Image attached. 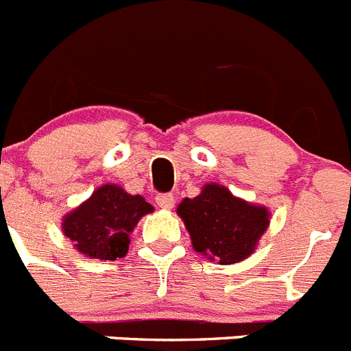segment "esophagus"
<instances>
[{
	"mask_svg": "<svg viewBox=\"0 0 351 351\" xmlns=\"http://www.w3.org/2000/svg\"><path fill=\"white\" fill-rule=\"evenodd\" d=\"M156 204L161 209H172L176 206V195L172 193H161L156 197Z\"/></svg>",
	"mask_w": 351,
	"mask_h": 351,
	"instance_id": "esophagus-1",
	"label": "esophagus"
}]
</instances>
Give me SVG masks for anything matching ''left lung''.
Segmentation results:
<instances>
[{"mask_svg": "<svg viewBox=\"0 0 351 351\" xmlns=\"http://www.w3.org/2000/svg\"><path fill=\"white\" fill-rule=\"evenodd\" d=\"M179 218L193 250L221 265L246 260L255 253L271 223V210L235 197L226 186L207 182L193 198H182Z\"/></svg>", "mask_w": 351, "mask_h": 351, "instance_id": "left-lung-1", "label": "left lung"}]
</instances>
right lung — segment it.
I'll list each match as a JSON object with an SVG mask.
<instances>
[{
    "instance_id": "obj_1",
    "label": "right lung",
    "mask_w": 351,
    "mask_h": 351,
    "mask_svg": "<svg viewBox=\"0 0 351 351\" xmlns=\"http://www.w3.org/2000/svg\"><path fill=\"white\" fill-rule=\"evenodd\" d=\"M154 207L141 195L117 184H104L88 200L63 216L61 228L80 255L91 260H116L128 253L130 234Z\"/></svg>"
}]
</instances>
